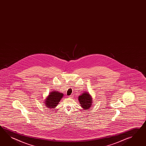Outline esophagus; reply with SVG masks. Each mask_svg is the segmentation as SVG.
I'll list each match as a JSON object with an SVG mask.
<instances>
[{
  "instance_id": "34e87169",
  "label": "esophagus",
  "mask_w": 146,
  "mask_h": 146,
  "mask_svg": "<svg viewBox=\"0 0 146 146\" xmlns=\"http://www.w3.org/2000/svg\"><path fill=\"white\" fill-rule=\"evenodd\" d=\"M73 96H74V95H71V96H69V98H73Z\"/></svg>"
}]
</instances>
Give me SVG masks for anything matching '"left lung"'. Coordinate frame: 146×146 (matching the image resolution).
<instances>
[{
    "instance_id": "8db88e82",
    "label": "left lung",
    "mask_w": 146,
    "mask_h": 146,
    "mask_svg": "<svg viewBox=\"0 0 146 146\" xmlns=\"http://www.w3.org/2000/svg\"><path fill=\"white\" fill-rule=\"evenodd\" d=\"M78 100L81 106L84 110H88L92 106L93 99L90 93L85 91L78 97Z\"/></svg>"
}]
</instances>
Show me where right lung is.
I'll list each match as a JSON object with an SVG mask.
<instances>
[{
	"label": "right lung",
	"mask_w": 146,
	"mask_h": 146,
	"mask_svg": "<svg viewBox=\"0 0 146 146\" xmlns=\"http://www.w3.org/2000/svg\"><path fill=\"white\" fill-rule=\"evenodd\" d=\"M63 96L64 94L63 93L59 92L58 91H52L44 101V106H46L48 109H55L60 103Z\"/></svg>",
	"instance_id": "right-lung-1"
}]
</instances>
